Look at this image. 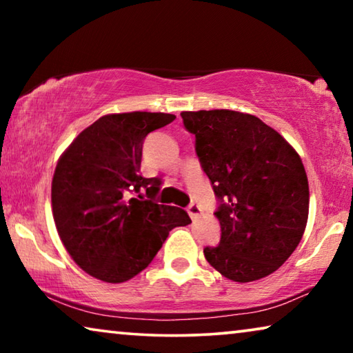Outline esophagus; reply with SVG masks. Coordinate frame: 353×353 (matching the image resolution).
<instances>
[{
	"mask_svg": "<svg viewBox=\"0 0 353 353\" xmlns=\"http://www.w3.org/2000/svg\"><path fill=\"white\" fill-rule=\"evenodd\" d=\"M187 212L190 214V218L193 219V221H196V219L201 216V212L202 210H201V207L198 204H190L188 208H187Z\"/></svg>",
	"mask_w": 353,
	"mask_h": 353,
	"instance_id": "obj_1",
	"label": "esophagus"
}]
</instances>
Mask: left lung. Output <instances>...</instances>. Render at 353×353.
Here are the masks:
<instances>
[{"label":"left lung","mask_w":353,"mask_h":353,"mask_svg":"<svg viewBox=\"0 0 353 353\" xmlns=\"http://www.w3.org/2000/svg\"><path fill=\"white\" fill-rule=\"evenodd\" d=\"M219 201L221 240L205 248L221 276L246 283L277 271L301 243L310 191L296 149L260 118L235 110L182 112Z\"/></svg>","instance_id":"obj_1"}]
</instances>
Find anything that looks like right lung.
<instances>
[{
	"label": "right lung",
	"mask_w": 353,
	"mask_h": 353,
	"mask_svg": "<svg viewBox=\"0 0 353 353\" xmlns=\"http://www.w3.org/2000/svg\"><path fill=\"white\" fill-rule=\"evenodd\" d=\"M162 112L110 113L83 129L59 159L51 183L57 234L82 271L123 283L148 268L170 230L188 225V213L152 199L129 198L160 179L140 174L146 135L174 121Z\"/></svg>",
	"instance_id": "1"
}]
</instances>
